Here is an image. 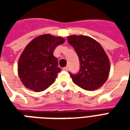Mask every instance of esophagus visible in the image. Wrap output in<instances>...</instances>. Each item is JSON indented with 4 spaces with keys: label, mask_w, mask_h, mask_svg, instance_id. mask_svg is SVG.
<instances>
[{
    "label": "esophagus",
    "mask_w": 130,
    "mask_h": 130,
    "mask_svg": "<svg viewBox=\"0 0 130 130\" xmlns=\"http://www.w3.org/2000/svg\"><path fill=\"white\" fill-rule=\"evenodd\" d=\"M62 70H63V71H68V67H65V68H62Z\"/></svg>",
    "instance_id": "esophagus-1"
}]
</instances>
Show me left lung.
<instances>
[{
  "mask_svg": "<svg viewBox=\"0 0 130 130\" xmlns=\"http://www.w3.org/2000/svg\"><path fill=\"white\" fill-rule=\"evenodd\" d=\"M68 43L73 46L80 61V70L72 74V82L86 90H95L106 82L110 72L109 59L98 41L86 35L68 36Z\"/></svg>",
  "mask_w": 130,
  "mask_h": 130,
  "instance_id": "obj_1",
  "label": "left lung"
}]
</instances>
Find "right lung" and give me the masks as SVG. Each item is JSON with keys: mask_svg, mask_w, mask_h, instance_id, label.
Wrapping results in <instances>:
<instances>
[{"mask_svg": "<svg viewBox=\"0 0 130 130\" xmlns=\"http://www.w3.org/2000/svg\"><path fill=\"white\" fill-rule=\"evenodd\" d=\"M65 42L62 37L43 34L27 44L19 58L17 70L25 87L41 92L54 84L60 71L54 51Z\"/></svg>", "mask_w": 130, "mask_h": 130, "instance_id": "add662e5", "label": "right lung"}]
</instances>
